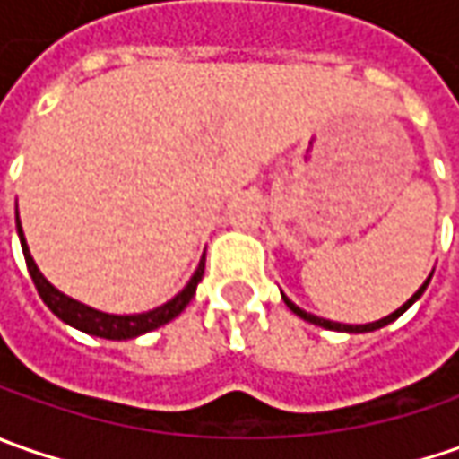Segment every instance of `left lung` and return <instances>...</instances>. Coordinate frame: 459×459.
<instances>
[{
	"label": "left lung",
	"instance_id": "1",
	"mask_svg": "<svg viewBox=\"0 0 459 459\" xmlns=\"http://www.w3.org/2000/svg\"><path fill=\"white\" fill-rule=\"evenodd\" d=\"M429 281H432V273H429V278L419 286V291L403 304V307H398L394 314H388V316H383V319H378V322H368V325H342V322H332V319H322V316H316V314H308V311H304V308H299L296 304H293L291 299L286 296V293H281L283 296V301H286V307L291 308L296 316H301L304 322H308V325H316V326H325V329H334V332H350V334H362V332H376V329H380V326L391 325V322H396L398 316L406 311V308L411 307L414 301H419V296L427 291V286H429Z\"/></svg>",
	"mask_w": 459,
	"mask_h": 459
}]
</instances>
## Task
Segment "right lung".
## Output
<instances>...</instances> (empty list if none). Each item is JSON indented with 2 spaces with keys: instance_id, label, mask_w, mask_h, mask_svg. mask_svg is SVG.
Returning <instances> with one entry per match:
<instances>
[{
  "instance_id": "add662e5",
  "label": "right lung",
  "mask_w": 459,
  "mask_h": 459,
  "mask_svg": "<svg viewBox=\"0 0 459 459\" xmlns=\"http://www.w3.org/2000/svg\"><path fill=\"white\" fill-rule=\"evenodd\" d=\"M17 235H20V245H22V255H25L30 278H32L35 289L40 293V299L45 301V307L50 308L65 325L76 326V329L86 332V334H94V337H104V340H134V337H140L145 332H152L158 326L168 325L170 319H176L188 307V301L194 299L196 286H199V281H202L204 275V263H206V253H204L194 275L188 278V283L170 301H166L163 307H155L151 311H143V314H107V311L86 307V304H81L76 299L65 296L40 273L38 263L30 255L25 232H22V224H20V214H17Z\"/></svg>"
}]
</instances>
